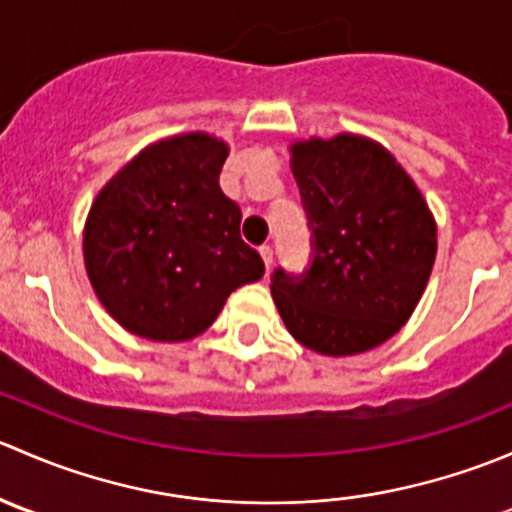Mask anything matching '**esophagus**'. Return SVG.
<instances>
[{
  "label": "esophagus",
  "mask_w": 512,
  "mask_h": 512,
  "mask_svg": "<svg viewBox=\"0 0 512 512\" xmlns=\"http://www.w3.org/2000/svg\"><path fill=\"white\" fill-rule=\"evenodd\" d=\"M260 255H262V262H265L267 272H270L272 260H275V252H272V247H270V245H262V247H260Z\"/></svg>",
  "instance_id": "esophagus-1"
}]
</instances>
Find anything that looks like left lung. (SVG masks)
Masks as SVG:
<instances>
[{
  "mask_svg": "<svg viewBox=\"0 0 512 512\" xmlns=\"http://www.w3.org/2000/svg\"><path fill=\"white\" fill-rule=\"evenodd\" d=\"M289 153L312 265L302 275L275 270L277 312L312 352H369L416 309L436 260V220L411 175L371 138H309Z\"/></svg>",
  "mask_w": 512,
  "mask_h": 512,
  "instance_id": "1",
  "label": "left lung"
}]
</instances>
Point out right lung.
Segmentation results:
<instances>
[{"label": "right lung", "instance_id": "add662e5", "mask_svg": "<svg viewBox=\"0 0 512 512\" xmlns=\"http://www.w3.org/2000/svg\"><path fill=\"white\" fill-rule=\"evenodd\" d=\"M227 143L180 133L143 148L96 195L84 227L86 275L106 312L151 342L203 334L237 287L265 275L240 237V205L220 188Z\"/></svg>", "mask_w": 512, "mask_h": 512}]
</instances>
